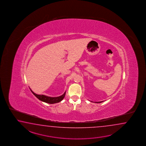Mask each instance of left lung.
I'll return each instance as SVG.
<instances>
[{
  "label": "left lung",
  "mask_w": 146,
  "mask_h": 146,
  "mask_svg": "<svg viewBox=\"0 0 146 146\" xmlns=\"http://www.w3.org/2000/svg\"><path fill=\"white\" fill-rule=\"evenodd\" d=\"M103 102V101H101V102H96L95 103H101Z\"/></svg>",
  "instance_id": "8db88e82"
}]
</instances>
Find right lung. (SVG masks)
<instances>
[{"mask_svg": "<svg viewBox=\"0 0 146 146\" xmlns=\"http://www.w3.org/2000/svg\"><path fill=\"white\" fill-rule=\"evenodd\" d=\"M31 91L32 93L38 99L40 100L43 102L47 103H49V104H54V103H58L60 102L64 98L66 94L65 92L61 96H58V97H50V96H44V95L37 94L36 93H34L32 90H31Z\"/></svg>", "mask_w": 146, "mask_h": 146, "instance_id": "add662e5", "label": "right lung"}]
</instances>
